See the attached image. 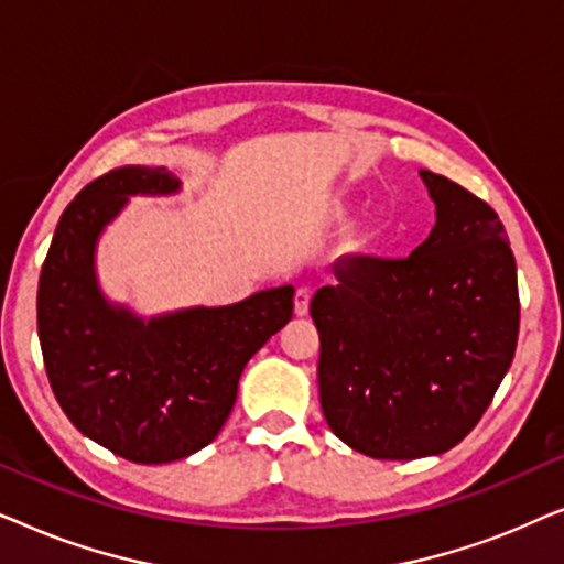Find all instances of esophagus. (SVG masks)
<instances>
[{
	"mask_svg": "<svg viewBox=\"0 0 564 564\" xmlns=\"http://www.w3.org/2000/svg\"><path fill=\"white\" fill-rule=\"evenodd\" d=\"M307 307H311V292L300 288V290L295 292V315H297V318H305Z\"/></svg>",
	"mask_w": 564,
	"mask_h": 564,
	"instance_id": "obj_1",
	"label": "esophagus"
}]
</instances>
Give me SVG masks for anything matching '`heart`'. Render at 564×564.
<instances>
[{"mask_svg":"<svg viewBox=\"0 0 564 564\" xmlns=\"http://www.w3.org/2000/svg\"><path fill=\"white\" fill-rule=\"evenodd\" d=\"M349 220H351V205L344 203V199H336V203L328 207L326 223L334 228H344ZM377 238H380V228H377V223L372 220L351 226L336 246V261L338 264H351V261L365 259L367 253L372 251Z\"/></svg>","mask_w":564,"mask_h":564,"instance_id":"heart-1","label":"heart"}]
</instances>
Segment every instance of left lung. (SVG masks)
<instances>
[{"label":"left lung","mask_w":564,"mask_h":564,"mask_svg":"<svg viewBox=\"0 0 564 564\" xmlns=\"http://www.w3.org/2000/svg\"><path fill=\"white\" fill-rule=\"evenodd\" d=\"M436 223L403 261L338 264L311 315L328 429L375 459L436 457L488 411L519 338L516 259L490 205L421 169Z\"/></svg>","instance_id":"8db88e82"}]
</instances>
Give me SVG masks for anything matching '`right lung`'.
Returning <instances> with one entry per match:
<instances>
[{"instance_id": "right-lung-1", "label": "right lung", "mask_w": 564, "mask_h": 564, "mask_svg": "<svg viewBox=\"0 0 564 564\" xmlns=\"http://www.w3.org/2000/svg\"><path fill=\"white\" fill-rule=\"evenodd\" d=\"M180 192L166 166L130 164L87 184L61 215L37 284V336L58 405L84 436L138 465L210 444L243 367L292 318V284L151 318L107 297L97 274L107 226L130 197Z\"/></svg>"}]
</instances>
